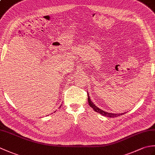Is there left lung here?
<instances>
[{
  "instance_id": "8db88e82",
  "label": "left lung",
  "mask_w": 155,
  "mask_h": 155,
  "mask_svg": "<svg viewBox=\"0 0 155 155\" xmlns=\"http://www.w3.org/2000/svg\"><path fill=\"white\" fill-rule=\"evenodd\" d=\"M88 104H89L90 107L93 108V109L95 112H97V113H100L101 114L103 115V116L108 117H111V118H112V117L114 118V117H119V116H120V115L124 114V113H121V114H119V113H118V114L110 113H107V112H105V111H104V110H103L100 109L99 108H98L97 106H95L94 104L93 103V102L91 101V98H90V97H89V95H88Z\"/></svg>"
}]
</instances>
